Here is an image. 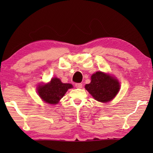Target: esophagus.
I'll use <instances>...</instances> for the list:
<instances>
[{
    "instance_id": "34e87169",
    "label": "esophagus",
    "mask_w": 153,
    "mask_h": 153,
    "mask_svg": "<svg viewBox=\"0 0 153 153\" xmlns=\"http://www.w3.org/2000/svg\"><path fill=\"white\" fill-rule=\"evenodd\" d=\"M75 86H76L77 88H82V84H81V83H77V84H76Z\"/></svg>"
}]
</instances>
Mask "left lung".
<instances>
[{
  "instance_id": "8db88e82",
  "label": "left lung",
  "mask_w": 153,
  "mask_h": 153,
  "mask_svg": "<svg viewBox=\"0 0 153 153\" xmlns=\"http://www.w3.org/2000/svg\"><path fill=\"white\" fill-rule=\"evenodd\" d=\"M85 88L96 100L100 102H108L117 94L120 89V84L115 77L97 71L92 74L91 82L86 84Z\"/></svg>"
}]
</instances>
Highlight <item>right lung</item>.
<instances>
[{
  "mask_svg": "<svg viewBox=\"0 0 153 153\" xmlns=\"http://www.w3.org/2000/svg\"><path fill=\"white\" fill-rule=\"evenodd\" d=\"M72 88L73 86L71 84L62 83L60 79L54 77L48 84L38 85L37 92L44 102L52 105H56L68 89Z\"/></svg>",
  "mask_w": 153,
  "mask_h": 153,
  "instance_id": "right-lung-1",
  "label": "right lung"
}]
</instances>
